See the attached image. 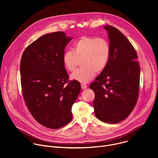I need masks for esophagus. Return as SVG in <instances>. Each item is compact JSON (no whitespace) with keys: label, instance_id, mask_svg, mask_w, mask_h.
I'll list each match as a JSON object with an SVG mask.
<instances>
[{"label":"esophagus","instance_id":"1","mask_svg":"<svg viewBox=\"0 0 158 158\" xmlns=\"http://www.w3.org/2000/svg\"><path fill=\"white\" fill-rule=\"evenodd\" d=\"M87 87V85L85 84H81V88L82 89H86Z\"/></svg>","mask_w":158,"mask_h":158}]
</instances>
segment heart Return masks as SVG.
<instances>
[{
  "label": "heart",
  "mask_w": 158,
  "mask_h": 158,
  "mask_svg": "<svg viewBox=\"0 0 158 158\" xmlns=\"http://www.w3.org/2000/svg\"><path fill=\"white\" fill-rule=\"evenodd\" d=\"M110 49L107 40L95 37H81L73 45V51H67L62 57L63 64L69 71H73L81 61V68L71 75V79L86 83L92 80L96 72H102L106 67Z\"/></svg>",
  "instance_id": "obj_1"
}]
</instances>
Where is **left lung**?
I'll return each instance as SVG.
<instances>
[{"instance_id":"left-lung-1","label":"left lung","mask_w":158,"mask_h":158,"mask_svg":"<svg viewBox=\"0 0 158 158\" xmlns=\"http://www.w3.org/2000/svg\"><path fill=\"white\" fill-rule=\"evenodd\" d=\"M110 49L105 69L91 84L95 98L96 116L109 124L126 119L136 104L139 89L140 67L136 50L116 27L106 26Z\"/></svg>"}]
</instances>
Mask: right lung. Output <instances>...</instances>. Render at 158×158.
I'll return each mask as SVG.
<instances>
[{
	"instance_id": "1",
	"label": "right lung",
	"mask_w": 158,
	"mask_h": 158,
	"mask_svg": "<svg viewBox=\"0 0 158 158\" xmlns=\"http://www.w3.org/2000/svg\"><path fill=\"white\" fill-rule=\"evenodd\" d=\"M72 39L61 31L45 34L29 45L20 60L26 104L33 118L50 129H59L71 121L72 106L81 91L78 81H69L62 61Z\"/></svg>"
}]
</instances>
